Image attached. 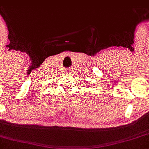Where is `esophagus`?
Masks as SVG:
<instances>
[{
    "mask_svg": "<svg viewBox=\"0 0 149 149\" xmlns=\"http://www.w3.org/2000/svg\"><path fill=\"white\" fill-rule=\"evenodd\" d=\"M66 71H67V72H69V70H66Z\"/></svg>",
    "mask_w": 149,
    "mask_h": 149,
    "instance_id": "obj_1",
    "label": "esophagus"
}]
</instances>
